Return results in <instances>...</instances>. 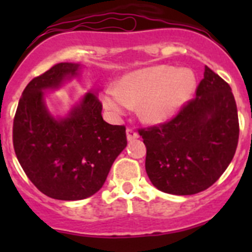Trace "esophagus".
Segmentation results:
<instances>
[{
    "label": "esophagus",
    "mask_w": 252,
    "mask_h": 252,
    "mask_svg": "<svg viewBox=\"0 0 252 252\" xmlns=\"http://www.w3.org/2000/svg\"><path fill=\"white\" fill-rule=\"evenodd\" d=\"M126 135H127L128 141H132V140L139 139V135H137V132H135L132 128H127V130H126Z\"/></svg>",
    "instance_id": "obj_1"
}]
</instances>
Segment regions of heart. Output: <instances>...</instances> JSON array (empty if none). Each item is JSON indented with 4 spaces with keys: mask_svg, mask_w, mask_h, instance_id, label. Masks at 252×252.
<instances>
[{
    "mask_svg": "<svg viewBox=\"0 0 252 252\" xmlns=\"http://www.w3.org/2000/svg\"><path fill=\"white\" fill-rule=\"evenodd\" d=\"M194 88L195 77L190 69L150 66L125 75L119 87L107 86L102 92V103L113 116L122 115L137 104L144 121L160 124L182 108Z\"/></svg>",
    "mask_w": 252,
    "mask_h": 252,
    "instance_id": "obj_1",
    "label": "heart"
}]
</instances>
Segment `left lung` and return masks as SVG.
Listing matches in <instances>:
<instances>
[{
  "label": "left lung",
  "instance_id": "8db88e82",
  "mask_svg": "<svg viewBox=\"0 0 252 252\" xmlns=\"http://www.w3.org/2000/svg\"><path fill=\"white\" fill-rule=\"evenodd\" d=\"M139 133L154 187L177 195L206 190L230 165L239 142V116L231 87L204 66L195 98L170 121L139 128Z\"/></svg>",
  "mask_w": 252,
  "mask_h": 252
}]
</instances>
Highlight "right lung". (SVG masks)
I'll return each mask as SVG.
<instances>
[{
	"label": "right lung",
	"instance_id": "1",
	"mask_svg": "<svg viewBox=\"0 0 252 252\" xmlns=\"http://www.w3.org/2000/svg\"><path fill=\"white\" fill-rule=\"evenodd\" d=\"M81 65L59 63L35 77L22 92L12 141L20 165L40 192L60 201H79L97 193L116 158L127 145L126 127L102 119L94 92L64 119H54L44 102L45 90L59 88Z\"/></svg>",
	"mask_w": 252,
	"mask_h": 252
}]
</instances>
